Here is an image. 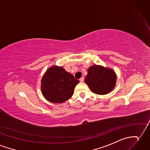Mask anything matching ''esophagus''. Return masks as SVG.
I'll list each match as a JSON object with an SVG mask.
<instances>
[{"label":"esophagus","instance_id":"34e87169","mask_svg":"<svg viewBox=\"0 0 150 150\" xmlns=\"http://www.w3.org/2000/svg\"><path fill=\"white\" fill-rule=\"evenodd\" d=\"M83 80H84V78H83V76H82V77H81V79H79V81L81 82H83Z\"/></svg>","mask_w":150,"mask_h":150}]
</instances>
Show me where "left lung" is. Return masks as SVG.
Segmentation results:
<instances>
[{
    "label": "left lung",
    "mask_w": 150,
    "mask_h": 150,
    "mask_svg": "<svg viewBox=\"0 0 150 150\" xmlns=\"http://www.w3.org/2000/svg\"><path fill=\"white\" fill-rule=\"evenodd\" d=\"M117 75L112 69L93 64L88 69L85 83L96 95H106L116 86Z\"/></svg>",
    "instance_id": "left-lung-1"
}]
</instances>
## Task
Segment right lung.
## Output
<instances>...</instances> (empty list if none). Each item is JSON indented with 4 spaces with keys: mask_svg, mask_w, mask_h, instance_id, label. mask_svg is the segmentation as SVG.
Here are the masks:
<instances>
[{
    "mask_svg": "<svg viewBox=\"0 0 150 150\" xmlns=\"http://www.w3.org/2000/svg\"><path fill=\"white\" fill-rule=\"evenodd\" d=\"M79 82L63 67L54 65L47 69L41 81V91L48 102L61 103L69 99Z\"/></svg>",
    "mask_w": 150,
    "mask_h": 150,
    "instance_id": "add662e5",
    "label": "right lung"
}]
</instances>
